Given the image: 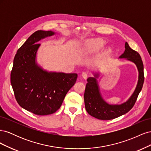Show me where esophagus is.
I'll list each match as a JSON object with an SVG mask.
<instances>
[{
    "instance_id": "esophagus-1",
    "label": "esophagus",
    "mask_w": 151,
    "mask_h": 151,
    "mask_svg": "<svg viewBox=\"0 0 151 151\" xmlns=\"http://www.w3.org/2000/svg\"><path fill=\"white\" fill-rule=\"evenodd\" d=\"M88 72H82V76H83V77L84 79H87V77H88Z\"/></svg>"
}]
</instances>
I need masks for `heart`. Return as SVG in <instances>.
Segmentation results:
<instances>
[{"label":"heart","instance_id":"heart-1","mask_svg":"<svg viewBox=\"0 0 151 151\" xmlns=\"http://www.w3.org/2000/svg\"><path fill=\"white\" fill-rule=\"evenodd\" d=\"M104 45V42L101 39L88 40L82 48L81 52L86 55L93 54L98 52Z\"/></svg>","mask_w":151,"mask_h":151}]
</instances>
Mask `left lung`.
I'll return each instance as SVG.
<instances>
[{
	"instance_id": "8db88e82",
	"label": "left lung",
	"mask_w": 151,
	"mask_h": 151,
	"mask_svg": "<svg viewBox=\"0 0 151 151\" xmlns=\"http://www.w3.org/2000/svg\"><path fill=\"white\" fill-rule=\"evenodd\" d=\"M125 51L119 58H125L135 63L139 72L138 81L134 93L127 101L120 104H111L103 99L97 79L100 72L93 73L94 77L88 79L84 93V103L87 112L92 116L99 120H108L119 117L129 112L133 108L140 91L142 88L144 76V65L138 52L132 50L127 42L125 44Z\"/></svg>"
}]
</instances>
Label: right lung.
<instances>
[{
  "label": "right lung",
  "instance_id": "add662e5",
  "mask_svg": "<svg viewBox=\"0 0 151 151\" xmlns=\"http://www.w3.org/2000/svg\"><path fill=\"white\" fill-rule=\"evenodd\" d=\"M55 34L52 31H36L18 49L14 58L11 83L16 101L35 115H48L57 111L77 77L76 73L49 72L38 63L41 45L38 43Z\"/></svg>",
  "mask_w": 151,
  "mask_h": 151
}]
</instances>
